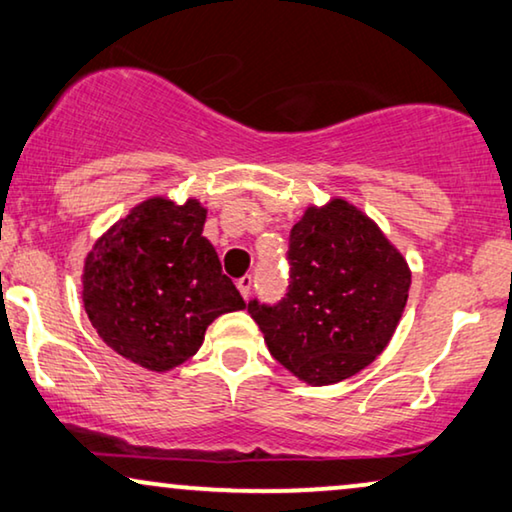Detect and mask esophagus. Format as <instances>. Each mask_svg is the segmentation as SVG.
<instances>
[{
  "mask_svg": "<svg viewBox=\"0 0 512 512\" xmlns=\"http://www.w3.org/2000/svg\"><path fill=\"white\" fill-rule=\"evenodd\" d=\"M236 287H239V292H241V297L243 299H248L250 297V287H253V278L250 276H243L239 283H236Z\"/></svg>",
  "mask_w": 512,
  "mask_h": 512,
  "instance_id": "obj_1",
  "label": "esophagus"
}]
</instances>
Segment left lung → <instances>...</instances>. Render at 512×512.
Here are the masks:
<instances>
[{"instance_id":"obj_1","label":"left lung","mask_w":512,"mask_h":512,"mask_svg":"<svg viewBox=\"0 0 512 512\" xmlns=\"http://www.w3.org/2000/svg\"><path fill=\"white\" fill-rule=\"evenodd\" d=\"M290 292L248 304L269 352L301 383L334 385L366 369L397 331L410 290L401 250L343 197L308 204L290 234Z\"/></svg>"}]
</instances>
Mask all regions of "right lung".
I'll list each match as a JSON object with an SVG mask.
<instances>
[{"label":"right lung","mask_w":512,"mask_h":512,"mask_svg":"<svg viewBox=\"0 0 512 512\" xmlns=\"http://www.w3.org/2000/svg\"><path fill=\"white\" fill-rule=\"evenodd\" d=\"M206 213L197 197H148L85 255L81 294L92 327L120 357L153 373L187 362L215 318L246 308L201 234Z\"/></svg>","instance_id":"obj_1"}]
</instances>
